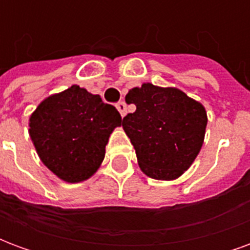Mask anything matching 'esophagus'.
Returning <instances> with one entry per match:
<instances>
[{
  "label": "esophagus",
  "mask_w": 250,
  "mask_h": 250,
  "mask_svg": "<svg viewBox=\"0 0 250 250\" xmlns=\"http://www.w3.org/2000/svg\"><path fill=\"white\" fill-rule=\"evenodd\" d=\"M116 108H118V111H119L122 116H125L127 114V104L125 102H119V103L116 104Z\"/></svg>",
  "instance_id": "1"
}]
</instances>
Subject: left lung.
<instances>
[{
    "label": "left lung",
    "instance_id": "8db88e82",
    "mask_svg": "<svg viewBox=\"0 0 250 250\" xmlns=\"http://www.w3.org/2000/svg\"><path fill=\"white\" fill-rule=\"evenodd\" d=\"M127 103L136 105L122 125L135 148L142 171L154 179H175L194 162L208 123L204 105L177 88L150 83L132 88Z\"/></svg>",
    "mask_w": 250,
    "mask_h": 250
}]
</instances>
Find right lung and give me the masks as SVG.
Masks as SVG:
<instances>
[{"instance_id": "1", "label": "right lung", "mask_w": 250, "mask_h": 250, "mask_svg": "<svg viewBox=\"0 0 250 250\" xmlns=\"http://www.w3.org/2000/svg\"><path fill=\"white\" fill-rule=\"evenodd\" d=\"M29 122L30 138L42 163L59 178L75 184L98 170L122 116L99 95L72 85L45 99Z\"/></svg>"}]
</instances>
